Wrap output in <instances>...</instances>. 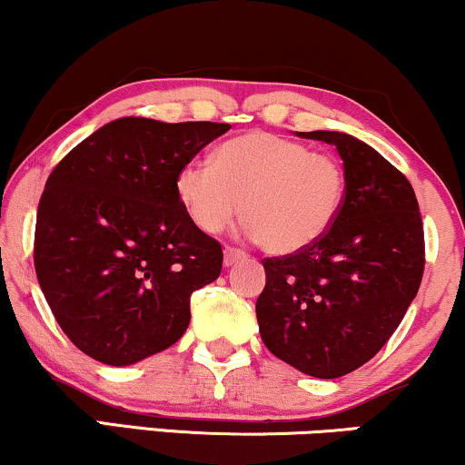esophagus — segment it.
<instances>
[{"label": "esophagus", "instance_id": "34e87169", "mask_svg": "<svg viewBox=\"0 0 465 465\" xmlns=\"http://www.w3.org/2000/svg\"><path fill=\"white\" fill-rule=\"evenodd\" d=\"M245 252L243 250H237V248H231V245H228L226 250H223V265L226 267H231V265H234V262H239V261H243L245 259Z\"/></svg>", "mask_w": 465, "mask_h": 465}]
</instances>
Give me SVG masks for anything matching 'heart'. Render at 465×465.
<instances>
[{"instance_id":"heart-1","label":"heart","mask_w":465,"mask_h":465,"mask_svg":"<svg viewBox=\"0 0 465 465\" xmlns=\"http://www.w3.org/2000/svg\"><path fill=\"white\" fill-rule=\"evenodd\" d=\"M174 192L203 232H222L242 204L245 234L273 254H295L334 226L345 204L347 172L334 154L248 131L217 146L213 163H183Z\"/></svg>"}]
</instances>
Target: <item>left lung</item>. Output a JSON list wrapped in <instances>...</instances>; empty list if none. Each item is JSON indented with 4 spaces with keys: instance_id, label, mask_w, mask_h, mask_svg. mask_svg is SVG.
Listing matches in <instances>:
<instances>
[{
    "instance_id": "left-lung-1",
    "label": "left lung",
    "mask_w": 465,
    "mask_h": 465,
    "mask_svg": "<svg viewBox=\"0 0 465 465\" xmlns=\"http://www.w3.org/2000/svg\"><path fill=\"white\" fill-rule=\"evenodd\" d=\"M297 135L336 146L345 204L311 248L262 261L256 319L276 358L336 380L369 362L399 328L425 272V232L410 181L375 148L341 131Z\"/></svg>"
}]
</instances>
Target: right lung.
Returning <instances> with one entry per match:
<instances>
[{
	"instance_id": "right-lung-1",
	"label": "right lung",
	"mask_w": 465,
	"mask_h": 465,
	"mask_svg": "<svg viewBox=\"0 0 465 465\" xmlns=\"http://www.w3.org/2000/svg\"><path fill=\"white\" fill-rule=\"evenodd\" d=\"M228 129L118 118L49 174L34 267L62 331L85 355L127 366L185 334L192 293L217 280L223 254L183 211L174 179Z\"/></svg>"
}]
</instances>
